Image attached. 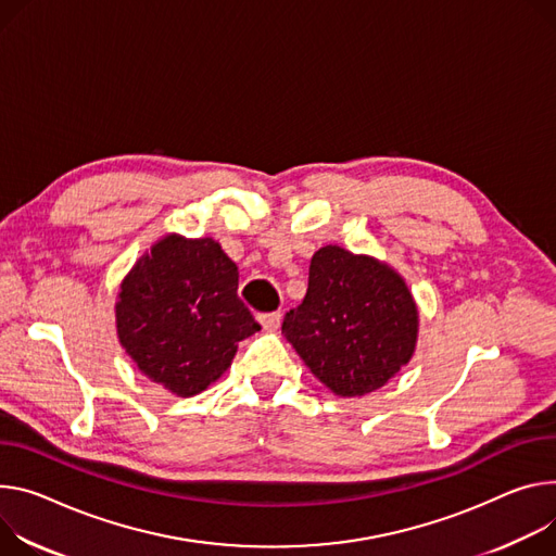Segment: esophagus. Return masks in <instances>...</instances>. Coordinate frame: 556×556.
Here are the masks:
<instances>
[{
	"label": "esophagus",
	"mask_w": 556,
	"mask_h": 556,
	"mask_svg": "<svg viewBox=\"0 0 556 556\" xmlns=\"http://www.w3.org/2000/svg\"><path fill=\"white\" fill-rule=\"evenodd\" d=\"M257 319L264 330H277L281 324V313H262Z\"/></svg>",
	"instance_id": "obj_1"
}]
</instances>
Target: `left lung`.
Masks as SVG:
<instances>
[{"instance_id":"1","label":"left lung","mask_w":556,"mask_h":556,"mask_svg":"<svg viewBox=\"0 0 556 556\" xmlns=\"http://www.w3.org/2000/svg\"><path fill=\"white\" fill-rule=\"evenodd\" d=\"M281 330L321 383L362 396L410 362L417 306L392 268L326 245L313 255L306 296Z\"/></svg>"}]
</instances>
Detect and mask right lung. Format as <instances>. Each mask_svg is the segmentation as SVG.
<instances>
[{
    "instance_id": "right-lung-1",
    "label": "right lung",
    "mask_w": 556,
    "mask_h": 556,
    "mask_svg": "<svg viewBox=\"0 0 556 556\" xmlns=\"http://www.w3.org/2000/svg\"><path fill=\"white\" fill-rule=\"evenodd\" d=\"M237 286V264L217 241L168 235L122 283L119 341L150 381L179 396L206 390L262 328Z\"/></svg>"
}]
</instances>
